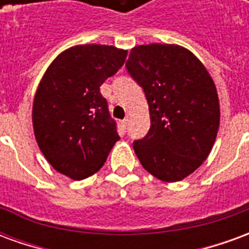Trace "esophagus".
Returning <instances> with one entry per match:
<instances>
[{
	"mask_svg": "<svg viewBox=\"0 0 249 249\" xmlns=\"http://www.w3.org/2000/svg\"><path fill=\"white\" fill-rule=\"evenodd\" d=\"M128 123H129V119H128V117H126V119H124V120H123V121H121V125L124 126L125 129H126V126H128Z\"/></svg>",
	"mask_w": 249,
	"mask_h": 249,
	"instance_id": "esophagus-1",
	"label": "esophagus"
}]
</instances>
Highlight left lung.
Instances as JSON below:
<instances>
[{
  "label": "left lung",
  "mask_w": 249,
  "mask_h": 249,
  "mask_svg": "<svg viewBox=\"0 0 249 249\" xmlns=\"http://www.w3.org/2000/svg\"><path fill=\"white\" fill-rule=\"evenodd\" d=\"M126 71L145 93L151 128L133 142L141 165L161 181L195 172L216 140L220 124L217 90L192 52L172 44L135 46Z\"/></svg>",
  "instance_id": "8db88e82"
}]
</instances>
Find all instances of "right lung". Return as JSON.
Listing matches in <instances>:
<instances>
[{
	"label": "right lung",
	"instance_id": "1",
	"mask_svg": "<svg viewBox=\"0 0 249 249\" xmlns=\"http://www.w3.org/2000/svg\"><path fill=\"white\" fill-rule=\"evenodd\" d=\"M126 51L76 45L56 57L33 101L37 144L57 172L82 180L100 171L120 140L100 87L124 65Z\"/></svg>",
	"mask_w": 249,
	"mask_h": 249
}]
</instances>
